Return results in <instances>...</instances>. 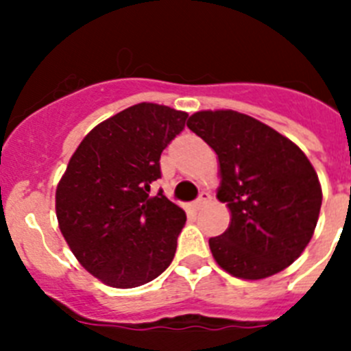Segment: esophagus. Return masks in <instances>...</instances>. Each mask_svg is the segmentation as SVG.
Segmentation results:
<instances>
[{
    "mask_svg": "<svg viewBox=\"0 0 351 351\" xmlns=\"http://www.w3.org/2000/svg\"><path fill=\"white\" fill-rule=\"evenodd\" d=\"M208 202H210V194L205 193V191H203V193L198 196V199H196V202L193 203V207L196 208V210H199V208L205 207V205H207Z\"/></svg>",
    "mask_w": 351,
    "mask_h": 351,
    "instance_id": "esophagus-1",
    "label": "esophagus"
}]
</instances>
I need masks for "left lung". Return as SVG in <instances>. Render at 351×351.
<instances>
[{"mask_svg":"<svg viewBox=\"0 0 351 351\" xmlns=\"http://www.w3.org/2000/svg\"><path fill=\"white\" fill-rule=\"evenodd\" d=\"M217 155V199L232 219L210 237V252L226 273L261 280L291 266L312 239L321 185L305 153L261 121L235 110H202L187 121Z\"/></svg>","mask_w":351,"mask_h":351,"instance_id":"left-lung-1","label":"left lung"}]
</instances>
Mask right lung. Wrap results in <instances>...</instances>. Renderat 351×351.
Segmentation results:
<instances>
[{"label": "right lung", "instance_id": "add662e5", "mask_svg": "<svg viewBox=\"0 0 351 351\" xmlns=\"http://www.w3.org/2000/svg\"><path fill=\"white\" fill-rule=\"evenodd\" d=\"M187 112L137 103L94 126L73 153L55 194L60 232L103 284L132 289L166 271L185 212L152 184L160 153L184 130Z\"/></svg>", "mask_w": 351, "mask_h": 351}]
</instances>
